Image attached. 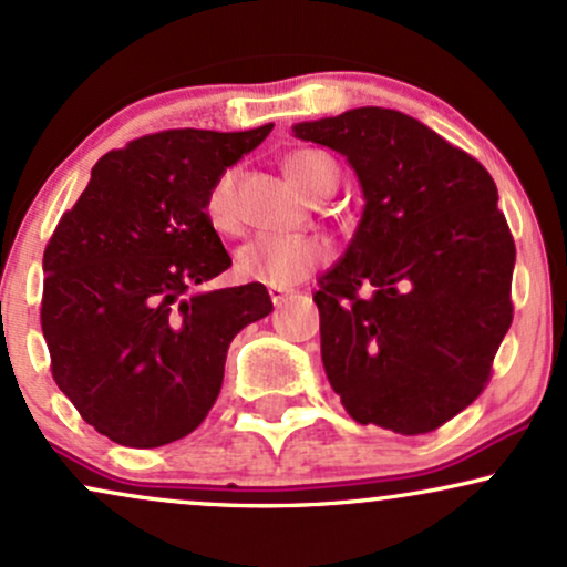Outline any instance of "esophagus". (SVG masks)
<instances>
[{"mask_svg": "<svg viewBox=\"0 0 567 567\" xmlns=\"http://www.w3.org/2000/svg\"><path fill=\"white\" fill-rule=\"evenodd\" d=\"M268 295H270V302L278 307V305H284L286 299L291 297V289H281V286H270V289H268Z\"/></svg>", "mask_w": 567, "mask_h": 567, "instance_id": "esophagus-1", "label": "esophagus"}]
</instances>
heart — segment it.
Segmentation results:
<instances>
[{
	"label": "heart",
	"instance_id": "heart-1",
	"mask_svg": "<svg viewBox=\"0 0 567 567\" xmlns=\"http://www.w3.org/2000/svg\"><path fill=\"white\" fill-rule=\"evenodd\" d=\"M286 171L295 176L310 197L323 199L339 184V167L331 157L316 150H299L286 159ZM239 173L226 171L207 194V218L218 230L239 228V202H236ZM331 260L326 241L312 236H272L260 234L236 251V276L251 284L295 286L310 272Z\"/></svg>",
	"mask_w": 567,
	"mask_h": 567
}]
</instances>
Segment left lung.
Masks as SVG:
<instances>
[{
	"label": "left lung",
	"instance_id": "left-lung-1",
	"mask_svg": "<svg viewBox=\"0 0 567 567\" xmlns=\"http://www.w3.org/2000/svg\"><path fill=\"white\" fill-rule=\"evenodd\" d=\"M341 152L365 209L320 278V352L349 417L436 431L492 379L513 323L515 241L488 171L415 117L383 107L299 123Z\"/></svg>",
	"mask_w": 567,
	"mask_h": 567
}]
</instances>
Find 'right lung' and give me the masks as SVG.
<instances>
[{
	"label": "right lung",
	"instance_id": "obj_1",
	"mask_svg": "<svg viewBox=\"0 0 567 567\" xmlns=\"http://www.w3.org/2000/svg\"><path fill=\"white\" fill-rule=\"evenodd\" d=\"M270 131L171 128L107 152L47 244L41 331L54 383L115 444L188 436L218 400L230 341L270 316L262 284L197 291L230 268L209 188Z\"/></svg>",
	"mask_w": 567,
	"mask_h": 567
}]
</instances>
